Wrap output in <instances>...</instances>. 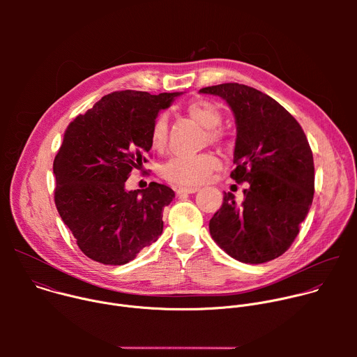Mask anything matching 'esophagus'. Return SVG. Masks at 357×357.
Listing matches in <instances>:
<instances>
[{
    "label": "esophagus",
    "instance_id": "esophagus-1",
    "mask_svg": "<svg viewBox=\"0 0 357 357\" xmlns=\"http://www.w3.org/2000/svg\"><path fill=\"white\" fill-rule=\"evenodd\" d=\"M199 190V188H192V186H179V188H176L175 189V192H176V195H182V193H195V192H197Z\"/></svg>",
    "mask_w": 357,
    "mask_h": 357
}]
</instances>
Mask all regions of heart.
<instances>
[{"mask_svg":"<svg viewBox=\"0 0 357 357\" xmlns=\"http://www.w3.org/2000/svg\"><path fill=\"white\" fill-rule=\"evenodd\" d=\"M186 113L200 126L205 127L203 141L222 144L225 134L219 128L223 120L220 109L209 100H195L186 106ZM168 141V117L160 114L151 128V142L155 149H164ZM219 168V158L212 152H202L192 157H174L162 168V175L169 182L196 186L205 182Z\"/></svg>","mask_w":357,"mask_h":357,"instance_id":"obj_1","label":"heart"}]
</instances>
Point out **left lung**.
<instances>
[{"instance_id": "left-lung-1", "label": "left lung", "mask_w": 357, "mask_h": 357, "mask_svg": "<svg viewBox=\"0 0 357 357\" xmlns=\"http://www.w3.org/2000/svg\"><path fill=\"white\" fill-rule=\"evenodd\" d=\"M199 91L230 106L237 127L230 176L245 183L240 205L225 192L209 222L212 238L241 263L271 261L294 243L312 205L315 169L307 135L278 101L257 89L223 83Z\"/></svg>"}]
</instances>
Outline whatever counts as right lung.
Wrapping results in <instances>:
<instances>
[{"label": "right lung", "mask_w": 357, "mask_h": 357, "mask_svg": "<svg viewBox=\"0 0 357 357\" xmlns=\"http://www.w3.org/2000/svg\"><path fill=\"white\" fill-rule=\"evenodd\" d=\"M179 94L114 91L68 126L54 161L55 205L89 259L127 264L161 236L174 190L157 182L126 190V181L146 162L152 124Z\"/></svg>", "instance_id": "right-lung-1"}]
</instances>
